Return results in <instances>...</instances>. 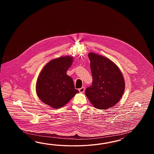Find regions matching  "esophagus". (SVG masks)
I'll list each match as a JSON object with an SVG mask.
<instances>
[{"mask_svg": "<svg viewBox=\"0 0 154 154\" xmlns=\"http://www.w3.org/2000/svg\"><path fill=\"white\" fill-rule=\"evenodd\" d=\"M79 93H84V91H85V88L84 87H82L81 88L79 89Z\"/></svg>", "mask_w": 154, "mask_h": 154, "instance_id": "esophagus-1", "label": "esophagus"}]
</instances>
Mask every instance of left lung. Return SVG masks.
<instances>
[{"label": "left lung", "mask_w": 154, "mask_h": 154, "mask_svg": "<svg viewBox=\"0 0 154 154\" xmlns=\"http://www.w3.org/2000/svg\"><path fill=\"white\" fill-rule=\"evenodd\" d=\"M92 85L85 94L94 107L107 109L120 100L125 90V81L121 71L113 62L104 56L89 53Z\"/></svg>", "instance_id": "1"}]
</instances>
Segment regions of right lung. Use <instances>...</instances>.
<instances>
[{
	"label": "right lung",
	"mask_w": 154,
	"mask_h": 154,
	"mask_svg": "<svg viewBox=\"0 0 154 154\" xmlns=\"http://www.w3.org/2000/svg\"><path fill=\"white\" fill-rule=\"evenodd\" d=\"M72 62V57L63 56L49 61L43 67L36 83V92L44 103L59 108L79 93L75 89L73 79L66 75Z\"/></svg>",
	"instance_id": "obj_1"
}]
</instances>
